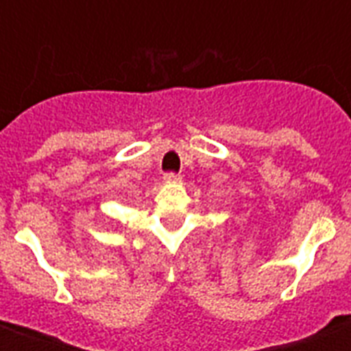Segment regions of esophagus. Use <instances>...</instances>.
Listing matches in <instances>:
<instances>
[{"mask_svg":"<svg viewBox=\"0 0 351 351\" xmlns=\"http://www.w3.org/2000/svg\"><path fill=\"white\" fill-rule=\"evenodd\" d=\"M165 182H178L180 180V175L178 173H173V171H169V173H165Z\"/></svg>","mask_w":351,"mask_h":351,"instance_id":"obj_1","label":"esophagus"}]
</instances>
